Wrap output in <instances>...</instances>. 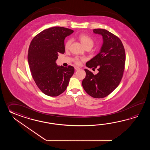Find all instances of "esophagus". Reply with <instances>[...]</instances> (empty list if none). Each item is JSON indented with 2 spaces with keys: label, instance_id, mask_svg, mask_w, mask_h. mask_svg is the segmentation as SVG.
Masks as SVG:
<instances>
[{
  "label": "esophagus",
  "instance_id": "34e87169",
  "mask_svg": "<svg viewBox=\"0 0 150 150\" xmlns=\"http://www.w3.org/2000/svg\"><path fill=\"white\" fill-rule=\"evenodd\" d=\"M74 69H75L76 70H79L80 69L79 67H75Z\"/></svg>",
  "mask_w": 150,
  "mask_h": 150
}]
</instances>
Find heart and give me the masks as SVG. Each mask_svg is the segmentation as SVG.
Listing matches in <instances>:
<instances>
[{"mask_svg":"<svg viewBox=\"0 0 150 150\" xmlns=\"http://www.w3.org/2000/svg\"><path fill=\"white\" fill-rule=\"evenodd\" d=\"M78 39L80 41L81 43V44L84 46L85 48H86L89 46H93V43H94L92 38L85 34H79L78 35ZM71 43H72L71 40H68L65 43V49L67 50L69 49L70 47ZM75 62L76 64H80V59L78 58H76Z\"/></svg>","mask_w":150,"mask_h":150,"instance_id":"1","label":"heart"}]
</instances>
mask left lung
I'll use <instances>...</instances> for the list:
<instances>
[{
    "label": "left lung",
    "instance_id": "8db88e82",
    "mask_svg": "<svg viewBox=\"0 0 150 150\" xmlns=\"http://www.w3.org/2000/svg\"><path fill=\"white\" fill-rule=\"evenodd\" d=\"M95 34L101 35L103 44L99 54L87 62L86 67L99 72L94 75L85 69L86 76L82 82L83 88L94 98L108 96L118 86L125 70V53L121 40L104 29H94Z\"/></svg>",
    "mask_w": 150,
    "mask_h": 150
}]
</instances>
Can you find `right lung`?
Instances as JSON below:
<instances>
[{
    "label": "right lung",
    "mask_w": 150,
    "mask_h": 150,
    "mask_svg": "<svg viewBox=\"0 0 150 150\" xmlns=\"http://www.w3.org/2000/svg\"><path fill=\"white\" fill-rule=\"evenodd\" d=\"M74 30L61 27L45 29L30 44L28 61L36 85L47 96H57L67 89L74 69L58 66V54L65 52L64 40Z\"/></svg>",
    "instance_id": "add662e5"
}]
</instances>
